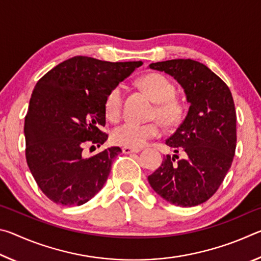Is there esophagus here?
<instances>
[{"instance_id": "esophagus-1", "label": "esophagus", "mask_w": 261, "mask_h": 261, "mask_svg": "<svg viewBox=\"0 0 261 261\" xmlns=\"http://www.w3.org/2000/svg\"><path fill=\"white\" fill-rule=\"evenodd\" d=\"M122 151L124 154H131V153H139L140 149L138 148H131V147H123Z\"/></svg>"}]
</instances>
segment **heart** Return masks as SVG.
Returning a JSON list of instances; mask_svg holds the SVG:
<instances>
[{"label":"heart","instance_id":"1","mask_svg":"<svg viewBox=\"0 0 261 261\" xmlns=\"http://www.w3.org/2000/svg\"><path fill=\"white\" fill-rule=\"evenodd\" d=\"M140 85L154 102H156L158 116L163 124L175 125L182 117V106L175 100L176 88L173 83L161 73H149L141 79ZM124 91L121 85L113 87L105 100V113L110 121H117L123 110ZM161 129L156 123L139 124L126 122L115 127L112 132V139L115 144L124 147L141 148L149 140L160 136Z\"/></svg>","mask_w":261,"mask_h":261}]
</instances>
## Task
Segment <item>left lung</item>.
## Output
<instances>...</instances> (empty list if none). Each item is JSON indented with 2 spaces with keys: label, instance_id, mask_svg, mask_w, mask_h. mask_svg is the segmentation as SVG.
<instances>
[{
  "label": "left lung",
  "instance_id": "1",
  "mask_svg": "<svg viewBox=\"0 0 261 261\" xmlns=\"http://www.w3.org/2000/svg\"><path fill=\"white\" fill-rule=\"evenodd\" d=\"M177 81L190 103L187 116L166 140L174 148L148 176L159 196L180 207L200 205L213 196L230 169L236 148V110L231 92L210 68L193 60L148 65ZM184 158L177 162V153Z\"/></svg>",
  "mask_w": 261,
  "mask_h": 261
}]
</instances>
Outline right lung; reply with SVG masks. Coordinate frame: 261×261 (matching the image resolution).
I'll use <instances>...</instances> for the list:
<instances>
[{
    "label": "right lung",
    "instance_id": "add662e5",
    "mask_svg": "<svg viewBox=\"0 0 261 261\" xmlns=\"http://www.w3.org/2000/svg\"><path fill=\"white\" fill-rule=\"evenodd\" d=\"M141 64L74 56L37 83L25 117V153L35 182L51 201L81 206L103 188L122 149L85 158L83 148L108 139L102 132L106 96Z\"/></svg>",
    "mask_w": 261,
    "mask_h": 261
}]
</instances>
